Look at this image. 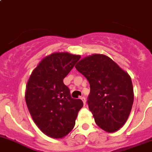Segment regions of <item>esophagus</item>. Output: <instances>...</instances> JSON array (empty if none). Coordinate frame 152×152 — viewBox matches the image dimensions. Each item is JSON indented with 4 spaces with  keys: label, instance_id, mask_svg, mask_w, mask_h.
I'll use <instances>...</instances> for the list:
<instances>
[{
    "label": "esophagus",
    "instance_id": "obj_1",
    "mask_svg": "<svg viewBox=\"0 0 152 152\" xmlns=\"http://www.w3.org/2000/svg\"><path fill=\"white\" fill-rule=\"evenodd\" d=\"M80 99H82V101H83V102L84 105H86V98L84 97V96H82V97H81Z\"/></svg>",
    "mask_w": 152,
    "mask_h": 152
}]
</instances>
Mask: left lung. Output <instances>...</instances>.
I'll list each match as a JSON object with an SVG mask.
<instances>
[{
  "label": "left lung",
  "instance_id": "8db88e82",
  "mask_svg": "<svg viewBox=\"0 0 152 152\" xmlns=\"http://www.w3.org/2000/svg\"><path fill=\"white\" fill-rule=\"evenodd\" d=\"M75 68L90 84L87 103L95 122L107 132L118 130L126 123L133 104L130 76L102 54L83 58Z\"/></svg>",
  "mask_w": 152,
  "mask_h": 152
}]
</instances>
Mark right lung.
<instances>
[{
	"mask_svg": "<svg viewBox=\"0 0 152 152\" xmlns=\"http://www.w3.org/2000/svg\"><path fill=\"white\" fill-rule=\"evenodd\" d=\"M80 58L79 55L54 53L34 69L27 83L26 102L33 120L43 133L62 138L72 130L82 100L73 99L63 79Z\"/></svg>",
	"mask_w": 152,
	"mask_h": 152,
	"instance_id": "1",
	"label": "right lung"
}]
</instances>
